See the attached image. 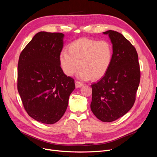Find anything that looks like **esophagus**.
I'll return each mask as SVG.
<instances>
[{
    "mask_svg": "<svg viewBox=\"0 0 157 157\" xmlns=\"http://www.w3.org/2000/svg\"><path fill=\"white\" fill-rule=\"evenodd\" d=\"M83 85H84L83 83L80 82H78V81H76V82H75L76 88H80L81 86H82Z\"/></svg>",
    "mask_w": 157,
    "mask_h": 157,
    "instance_id": "esophagus-1",
    "label": "esophagus"
}]
</instances>
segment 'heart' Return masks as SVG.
Returning <instances> with one entry per match:
<instances>
[{
  "mask_svg": "<svg viewBox=\"0 0 157 157\" xmlns=\"http://www.w3.org/2000/svg\"><path fill=\"white\" fill-rule=\"evenodd\" d=\"M67 53L61 52L59 61L63 73L73 76L79 70V77L98 80L106 75L113 60V48L107 40L81 38L70 43Z\"/></svg>",
  "mask_w": 157,
  "mask_h": 157,
  "instance_id": "1",
  "label": "heart"
}]
</instances>
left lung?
Returning a JSON list of instances; mask_svg holds the SVG:
<instances>
[{
  "instance_id": "obj_1",
  "label": "left lung",
  "mask_w": 157,
  "mask_h": 157,
  "mask_svg": "<svg viewBox=\"0 0 157 157\" xmlns=\"http://www.w3.org/2000/svg\"><path fill=\"white\" fill-rule=\"evenodd\" d=\"M113 44V60L106 75L92 84L90 108L102 122L116 121L133 107L140 82L138 55L134 46L121 33L109 30Z\"/></svg>"
}]
</instances>
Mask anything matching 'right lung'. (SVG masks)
<instances>
[{
    "instance_id": "right-lung-1",
    "label": "right lung",
    "mask_w": 157,
    "mask_h": 157,
    "mask_svg": "<svg viewBox=\"0 0 157 157\" xmlns=\"http://www.w3.org/2000/svg\"><path fill=\"white\" fill-rule=\"evenodd\" d=\"M63 37L60 33H38L19 58L17 90L23 107L44 124H54L63 117L75 88L74 79L64 74L59 64Z\"/></svg>"
}]
</instances>
